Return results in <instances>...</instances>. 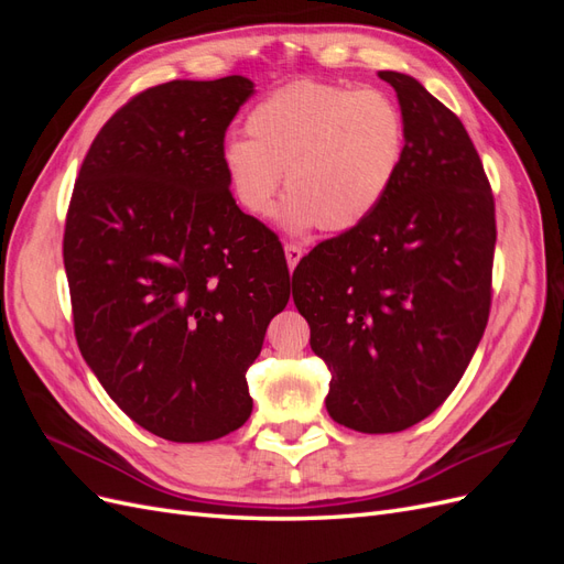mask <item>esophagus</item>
<instances>
[{"label":"esophagus","mask_w":564,"mask_h":564,"mask_svg":"<svg viewBox=\"0 0 564 564\" xmlns=\"http://www.w3.org/2000/svg\"><path fill=\"white\" fill-rule=\"evenodd\" d=\"M284 256H286V265H289V270H294V268L299 265V261H301L303 249H301L299 245H284Z\"/></svg>","instance_id":"obj_1"}]
</instances>
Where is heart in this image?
I'll use <instances>...</instances> for the list:
<instances>
[{
    "label": "heart",
    "instance_id": "obj_1",
    "mask_svg": "<svg viewBox=\"0 0 564 564\" xmlns=\"http://www.w3.org/2000/svg\"><path fill=\"white\" fill-rule=\"evenodd\" d=\"M245 139L224 145V169L237 202L265 218L280 174L289 195L280 226L303 235L352 230L379 209L406 145L404 117L379 89L294 82L256 104Z\"/></svg>",
    "mask_w": 564,
    "mask_h": 564
}]
</instances>
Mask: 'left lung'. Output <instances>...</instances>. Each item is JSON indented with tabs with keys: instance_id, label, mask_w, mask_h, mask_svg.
<instances>
[{
	"instance_id": "obj_1",
	"label": "left lung",
	"mask_w": 564,
	"mask_h": 564,
	"mask_svg": "<svg viewBox=\"0 0 564 564\" xmlns=\"http://www.w3.org/2000/svg\"><path fill=\"white\" fill-rule=\"evenodd\" d=\"M379 77L406 127L402 166L365 224L317 245L292 294L332 371L327 412L360 433L431 416L487 327L497 245L494 197L460 119L404 73Z\"/></svg>"
}]
</instances>
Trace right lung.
I'll return each instance as SVG.
<instances>
[{
	"instance_id": "add662e5",
	"label": "right lung",
	"mask_w": 564,
	"mask_h": 564,
	"mask_svg": "<svg viewBox=\"0 0 564 564\" xmlns=\"http://www.w3.org/2000/svg\"><path fill=\"white\" fill-rule=\"evenodd\" d=\"M242 75L119 108L82 162L63 261L82 357L152 435L209 442L251 416L247 369L289 301L275 232L235 204L224 139Z\"/></svg>"
}]
</instances>
